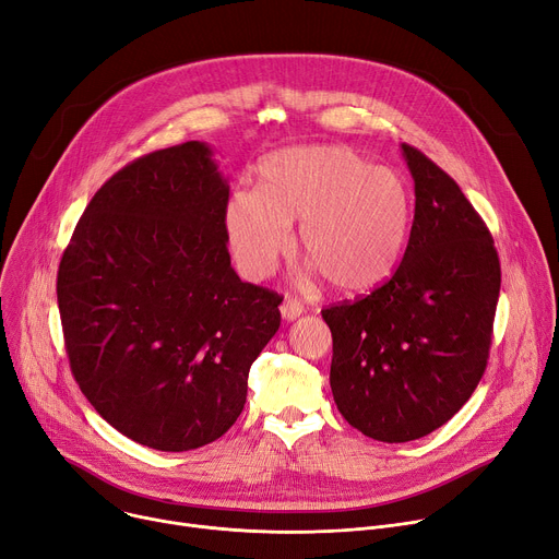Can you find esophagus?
Listing matches in <instances>:
<instances>
[{"mask_svg":"<svg viewBox=\"0 0 559 559\" xmlns=\"http://www.w3.org/2000/svg\"><path fill=\"white\" fill-rule=\"evenodd\" d=\"M281 314H283L285 321H294L296 317L304 314V306L299 301H294V299H285L281 304Z\"/></svg>","mask_w":559,"mask_h":559,"instance_id":"obj_1","label":"esophagus"}]
</instances>
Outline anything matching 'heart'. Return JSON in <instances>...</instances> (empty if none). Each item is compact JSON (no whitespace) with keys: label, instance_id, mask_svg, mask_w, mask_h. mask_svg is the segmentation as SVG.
<instances>
[{"label":"heart","instance_id":"1","mask_svg":"<svg viewBox=\"0 0 559 559\" xmlns=\"http://www.w3.org/2000/svg\"><path fill=\"white\" fill-rule=\"evenodd\" d=\"M227 236L247 278L272 274L299 225L310 272L340 294H366L395 272L408 229L412 191L386 166H370L346 145H299L258 168V191H236Z\"/></svg>","mask_w":559,"mask_h":559}]
</instances>
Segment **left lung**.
I'll list each match as a JSON object with an SVG mask.
<instances>
[{
  "label": "left lung",
  "instance_id": "1",
  "mask_svg": "<svg viewBox=\"0 0 559 559\" xmlns=\"http://www.w3.org/2000/svg\"><path fill=\"white\" fill-rule=\"evenodd\" d=\"M416 213L389 283L321 310L332 332L330 389L368 438L416 440L448 423L486 370L499 301L495 240L459 183L402 143Z\"/></svg>",
  "mask_w": 559,
  "mask_h": 559
}]
</instances>
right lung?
Wrapping results in <instances>:
<instances>
[{"label":"right lung","instance_id":"right-lung-1","mask_svg":"<svg viewBox=\"0 0 559 559\" xmlns=\"http://www.w3.org/2000/svg\"><path fill=\"white\" fill-rule=\"evenodd\" d=\"M227 202L209 143L166 147L100 186L60 260L73 378L111 427L159 452L229 431L281 325L283 296L231 267Z\"/></svg>","mask_w":559,"mask_h":559}]
</instances>
